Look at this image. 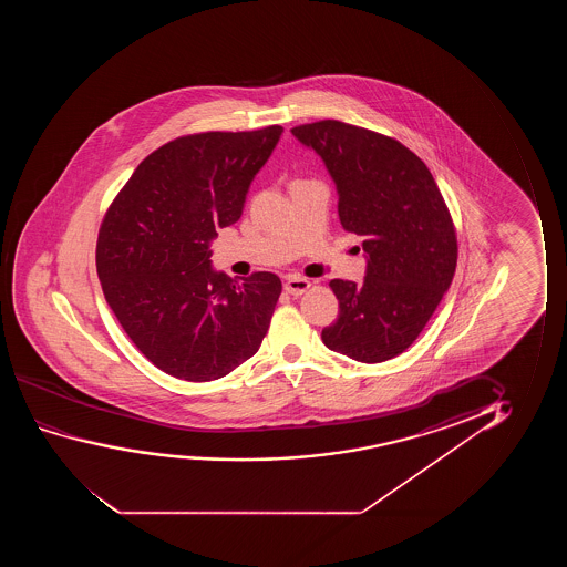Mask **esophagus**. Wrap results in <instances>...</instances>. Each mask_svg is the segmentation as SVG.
<instances>
[{"label":"esophagus","instance_id":"esophagus-1","mask_svg":"<svg viewBox=\"0 0 567 567\" xmlns=\"http://www.w3.org/2000/svg\"><path fill=\"white\" fill-rule=\"evenodd\" d=\"M310 287V280L296 277V275H288L287 282H285V290L292 296H302Z\"/></svg>","mask_w":567,"mask_h":567}]
</instances>
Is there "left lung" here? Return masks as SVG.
<instances>
[{
	"label": "left lung",
	"instance_id": "1",
	"mask_svg": "<svg viewBox=\"0 0 567 567\" xmlns=\"http://www.w3.org/2000/svg\"><path fill=\"white\" fill-rule=\"evenodd\" d=\"M339 194V218L362 238V285L333 279L339 318L321 331L327 349L357 362L395 358L416 341L457 267V236L426 164L399 141L337 120L298 125Z\"/></svg>",
	"mask_w": 567,
	"mask_h": 567
}]
</instances>
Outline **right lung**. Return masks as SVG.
Returning a JSON list of instances; mask_svg holds the SVG:
<instances>
[{
  "label": "right lung",
  "instance_id": "1",
  "mask_svg": "<svg viewBox=\"0 0 567 567\" xmlns=\"http://www.w3.org/2000/svg\"><path fill=\"white\" fill-rule=\"evenodd\" d=\"M280 135V125H269L171 141L137 166L102 220L104 298L133 344L178 380L225 378L267 334L279 277L215 271L210 241L241 217Z\"/></svg>",
  "mask_w": 567,
  "mask_h": 567
}]
</instances>
